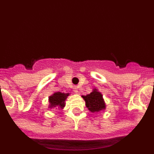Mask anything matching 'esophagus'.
Listing matches in <instances>:
<instances>
[{
  "mask_svg": "<svg viewBox=\"0 0 154 154\" xmlns=\"http://www.w3.org/2000/svg\"><path fill=\"white\" fill-rule=\"evenodd\" d=\"M74 92L75 93H78L79 91H78V87H74Z\"/></svg>",
  "mask_w": 154,
  "mask_h": 154,
  "instance_id": "1",
  "label": "esophagus"
}]
</instances>
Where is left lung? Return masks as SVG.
Returning a JSON list of instances; mask_svg holds the SVG:
<instances>
[{
    "label": "left lung",
    "mask_w": 154,
    "mask_h": 154,
    "mask_svg": "<svg viewBox=\"0 0 154 154\" xmlns=\"http://www.w3.org/2000/svg\"><path fill=\"white\" fill-rule=\"evenodd\" d=\"M82 97L85 100V106L92 113H97L106 110V106L103 94L96 88L92 89V92L87 94L86 96H82Z\"/></svg>",
    "instance_id": "1"
}]
</instances>
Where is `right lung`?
Wrapping results in <instances>:
<instances>
[{"instance_id": "right-lung-1", "label": "right lung", "mask_w": 154, "mask_h": 154, "mask_svg": "<svg viewBox=\"0 0 154 154\" xmlns=\"http://www.w3.org/2000/svg\"><path fill=\"white\" fill-rule=\"evenodd\" d=\"M69 95H70L69 92L64 93V92H56L53 93L48 97V103H49L48 108L50 109L55 108L64 109V107L65 106V100Z\"/></svg>"}]
</instances>
